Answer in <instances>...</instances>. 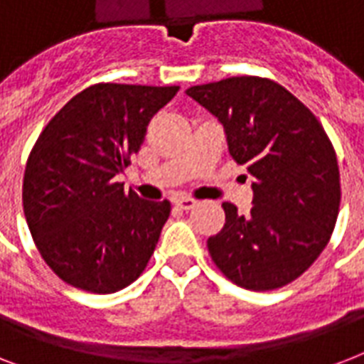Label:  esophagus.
<instances>
[{
	"instance_id": "esophagus-1",
	"label": "esophagus",
	"mask_w": 364,
	"mask_h": 364,
	"mask_svg": "<svg viewBox=\"0 0 364 364\" xmlns=\"http://www.w3.org/2000/svg\"><path fill=\"white\" fill-rule=\"evenodd\" d=\"M176 205H177V208H181V210H193L194 205H196V200H193V198H177Z\"/></svg>"
}]
</instances>
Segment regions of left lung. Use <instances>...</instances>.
<instances>
[{
  "instance_id": "8db88e82",
  "label": "left lung",
  "mask_w": 364,
  "mask_h": 364,
  "mask_svg": "<svg viewBox=\"0 0 364 364\" xmlns=\"http://www.w3.org/2000/svg\"><path fill=\"white\" fill-rule=\"evenodd\" d=\"M221 122L228 153L253 177L247 215L225 202V227L208 240L219 270L236 285L270 291L304 274L331 240L340 171L321 122L282 85L228 77L187 88Z\"/></svg>"
}]
</instances>
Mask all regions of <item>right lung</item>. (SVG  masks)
Here are the masks:
<instances>
[{"label": "right lung", "mask_w": 364, "mask_h": 364, "mask_svg": "<svg viewBox=\"0 0 364 364\" xmlns=\"http://www.w3.org/2000/svg\"><path fill=\"white\" fill-rule=\"evenodd\" d=\"M177 90L92 85L50 119L31 149L22 187L26 221L45 262L65 283L107 294L145 270L170 202L124 193L117 176Z\"/></svg>", "instance_id": "right-lung-1"}]
</instances>
